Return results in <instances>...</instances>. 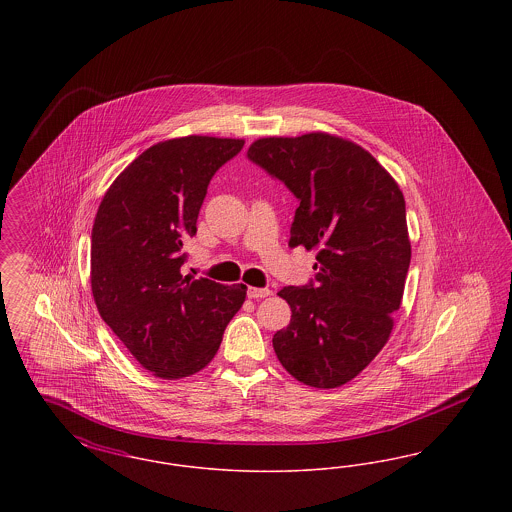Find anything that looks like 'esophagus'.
I'll return each instance as SVG.
<instances>
[{"label":"esophagus","mask_w":512,"mask_h":512,"mask_svg":"<svg viewBox=\"0 0 512 512\" xmlns=\"http://www.w3.org/2000/svg\"><path fill=\"white\" fill-rule=\"evenodd\" d=\"M270 290L268 288H249L247 290V297H251V299H263V297H268L270 295Z\"/></svg>","instance_id":"esophagus-1"}]
</instances>
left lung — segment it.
Masks as SVG:
<instances>
[{
  "label": "left lung",
  "mask_w": 512,
  "mask_h": 512,
  "mask_svg": "<svg viewBox=\"0 0 512 512\" xmlns=\"http://www.w3.org/2000/svg\"><path fill=\"white\" fill-rule=\"evenodd\" d=\"M247 159L284 182L299 207L290 247L317 249L315 278L282 288L292 320L274 334L299 382L338 388L386 345L411 265L405 199L363 147L330 134L263 138Z\"/></svg>",
  "instance_id": "obj_1"
}]
</instances>
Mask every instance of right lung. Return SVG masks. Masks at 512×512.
Returning a JSON list of instances; mask_svg holds the SVG:
<instances>
[{
    "label": "right lung",
    "instance_id": "1",
    "mask_svg": "<svg viewBox=\"0 0 512 512\" xmlns=\"http://www.w3.org/2000/svg\"><path fill=\"white\" fill-rule=\"evenodd\" d=\"M244 140L186 136L159 142L111 184L92 228V293L99 315L134 359L159 378L199 372L244 305V284L180 272L182 245L215 172Z\"/></svg>",
    "mask_w": 512,
    "mask_h": 512
}]
</instances>
